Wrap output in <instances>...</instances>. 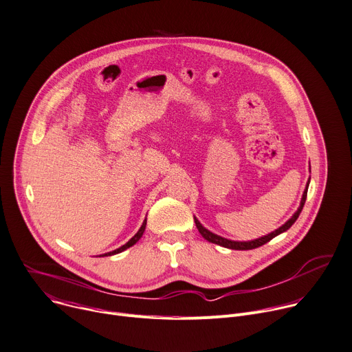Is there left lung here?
I'll list each match as a JSON object with an SVG mask.
<instances>
[{
  "label": "left lung",
  "instance_id": "left-lung-1",
  "mask_svg": "<svg viewBox=\"0 0 352 352\" xmlns=\"http://www.w3.org/2000/svg\"><path fill=\"white\" fill-rule=\"evenodd\" d=\"M309 184H310V178H309V181H307V184H306V188H305V190H303V195H302L300 205H299L298 210L291 216L289 220H286L280 228H278L276 230L271 232V233L267 234V236H263V237H258V239H254V240H248V241H234V240H229V239H225V237H221V236H217V234L212 233L210 230H208L206 228H204V226L201 225V221L194 216L195 225H197L199 233L202 234V237H204L205 240H208L209 243H213V244L225 247V248H230V250H252V248L261 247V245H264L265 243H268L270 240H272L274 237H276V236H279L280 233L286 232V230L289 229V228L294 225V223L296 221V219L299 217V214H300V212H302V209H303V205H305V202H306Z\"/></svg>",
  "mask_w": 352,
  "mask_h": 352
}]
</instances>
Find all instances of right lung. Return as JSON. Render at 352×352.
I'll use <instances>...</instances> for the list:
<instances>
[{
    "instance_id": "1",
    "label": "right lung",
    "mask_w": 352,
    "mask_h": 352,
    "mask_svg": "<svg viewBox=\"0 0 352 352\" xmlns=\"http://www.w3.org/2000/svg\"><path fill=\"white\" fill-rule=\"evenodd\" d=\"M146 223H147V219H144V221H143V225H142V228L139 229V232L129 240L127 241L126 244H123L122 247H119V248H116V250H113V251H109V252H105V254H101L100 257H108V255H115V254H119V252H122V251H124V250H127L129 247H132V245H135L139 240H140V237L143 236V233H144V229H146Z\"/></svg>"
}]
</instances>
